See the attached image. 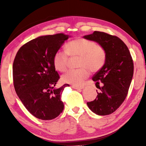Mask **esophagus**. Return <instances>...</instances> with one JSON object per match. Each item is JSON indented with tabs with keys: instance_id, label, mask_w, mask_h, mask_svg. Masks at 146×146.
<instances>
[{
	"instance_id": "1",
	"label": "esophagus",
	"mask_w": 146,
	"mask_h": 146,
	"mask_svg": "<svg viewBox=\"0 0 146 146\" xmlns=\"http://www.w3.org/2000/svg\"><path fill=\"white\" fill-rule=\"evenodd\" d=\"M72 88H74V89H76V90H81V89H82V88H83V87H82V86H75V85H73Z\"/></svg>"
}]
</instances>
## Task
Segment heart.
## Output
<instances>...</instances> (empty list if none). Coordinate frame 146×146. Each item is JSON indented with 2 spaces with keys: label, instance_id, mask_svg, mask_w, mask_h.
I'll return each instance as SVG.
<instances>
[{
  "label": "heart",
  "instance_id": "obj_1",
  "mask_svg": "<svg viewBox=\"0 0 146 146\" xmlns=\"http://www.w3.org/2000/svg\"><path fill=\"white\" fill-rule=\"evenodd\" d=\"M64 51L58 50L53 56V64L57 70L66 71L69 56H78V66L80 68L70 70L64 74L62 80L73 85H82L89 76V71L97 72L103 67L106 61V51L101 45L85 38L69 41L65 45Z\"/></svg>",
  "mask_w": 146,
  "mask_h": 146
}]
</instances>
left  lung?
I'll list each match as a JSON object with an SVG mask.
<instances>
[{"label":"left lung","mask_w":146,"mask_h":146,"mask_svg":"<svg viewBox=\"0 0 146 146\" xmlns=\"http://www.w3.org/2000/svg\"><path fill=\"white\" fill-rule=\"evenodd\" d=\"M85 39L95 41L104 48L106 61L94 75L92 80L99 88L95 100L87 102L96 114L109 115L114 112L127 96L133 75V62L127 46L117 36L95 31ZM102 83L103 86L99 87Z\"/></svg>","instance_id":"left-lung-1"}]
</instances>
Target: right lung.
I'll list each match as a JSON object with an SVG mask.
<instances>
[{
    "label": "right lung",
    "mask_w": 146,
    "mask_h": 146,
    "mask_svg": "<svg viewBox=\"0 0 146 146\" xmlns=\"http://www.w3.org/2000/svg\"><path fill=\"white\" fill-rule=\"evenodd\" d=\"M68 38L63 33L39 36L22 46L13 61L16 93L28 111L42 120L55 119L64 110L61 95L69 85L54 88L60 76L53 56Z\"/></svg>",
    "instance_id": "add662e5"
}]
</instances>
